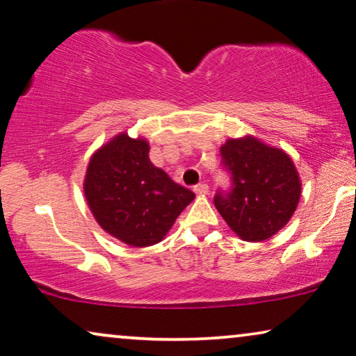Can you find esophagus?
Wrapping results in <instances>:
<instances>
[{
  "mask_svg": "<svg viewBox=\"0 0 356 356\" xmlns=\"http://www.w3.org/2000/svg\"><path fill=\"white\" fill-rule=\"evenodd\" d=\"M194 193L197 194V195H205V194H209V184H205V183H199V184H195V186H194Z\"/></svg>",
  "mask_w": 356,
  "mask_h": 356,
  "instance_id": "esophagus-1",
  "label": "esophagus"
}]
</instances>
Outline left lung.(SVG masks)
Listing matches in <instances>:
<instances>
[{"instance_id":"left-lung-1","label":"left lung","mask_w":356,"mask_h":356,"mask_svg":"<svg viewBox=\"0 0 356 356\" xmlns=\"http://www.w3.org/2000/svg\"><path fill=\"white\" fill-rule=\"evenodd\" d=\"M220 152L233 191L215 195L216 210L242 241L270 239L287 225L300 200L302 179L291 156L254 135L229 138Z\"/></svg>"}]
</instances>
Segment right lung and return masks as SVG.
I'll list each match as a JSON object with an SVG mask.
<instances>
[{
	"label": "right lung",
	"mask_w": 356,
	"mask_h": 356,
	"mask_svg": "<svg viewBox=\"0 0 356 356\" xmlns=\"http://www.w3.org/2000/svg\"><path fill=\"white\" fill-rule=\"evenodd\" d=\"M83 193L97 225L130 247L161 242L195 197L154 165L146 138H131L127 131L92 152Z\"/></svg>",
	"instance_id": "obj_1"
}]
</instances>
